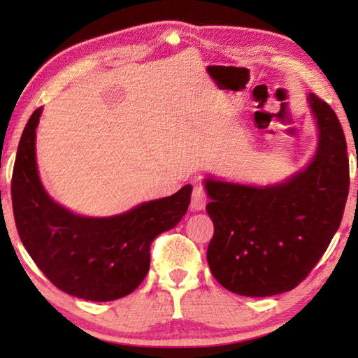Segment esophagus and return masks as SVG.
<instances>
[{
  "label": "esophagus",
  "instance_id": "obj_1",
  "mask_svg": "<svg viewBox=\"0 0 358 358\" xmlns=\"http://www.w3.org/2000/svg\"><path fill=\"white\" fill-rule=\"evenodd\" d=\"M205 205H207V190H205L203 184L197 182L194 185L192 202H190V207H192L194 212H200V210L205 208Z\"/></svg>",
  "mask_w": 358,
  "mask_h": 358
}]
</instances>
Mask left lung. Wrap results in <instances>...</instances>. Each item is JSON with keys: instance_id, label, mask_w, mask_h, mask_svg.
<instances>
[{"instance_id": "8db88e82", "label": "left lung", "mask_w": 358, "mask_h": 358, "mask_svg": "<svg viewBox=\"0 0 358 358\" xmlns=\"http://www.w3.org/2000/svg\"><path fill=\"white\" fill-rule=\"evenodd\" d=\"M320 138L315 158L280 184L256 187L207 179L215 231L213 277L243 296L290 292L308 277L339 229L349 195V156L336 112L308 96Z\"/></svg>"}]
</instances>
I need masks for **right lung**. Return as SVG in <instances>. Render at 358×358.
Returning <instances> with one entry per match:
<instances>
[{
	"label": "right lung",
	"instance_id": "obj_1",
	"mask_svg": "<svg viewBox=\"0 0 358 358\" xmlns=\"http://www.w3.org/2000/svg\"><path fill=\"white\" fill-rule=\"evenodd\" d=\"M42 107L22 131L11 195L19 238L48 280L68 295L112 301L129 295L150 271V246L187 212L192 187L140 203L107 218L81 217L45 192L36 161V129Z\"/></svg>",
	"mask_w": 358,
	"mask_h": 358
}]
</instances>
